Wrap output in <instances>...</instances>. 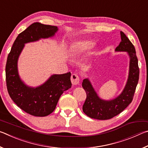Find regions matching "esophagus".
I'll list each match as a JSON object with an SVG mask.
<instances>
[{"mask_svg":"<svg viewBox=\"0 0 148 148\" xmlns=\"http://www.w3.org/2000/svg\"><path fill=\"white\" fill-rule=\"evenodd\" d=\"M71 82L73 85L79 84V77L76 74H72L71 76Z\"/></svg>","mask_w":148,"mask_h":148,"instance_id":"esophagus-1","label":"esophagus"}]
</instances>
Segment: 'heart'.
Returning a JSON list of instances; mask_svg holds the SVG:
<instances>
[{"instance_id": "heart-1", "label": "heart", "mask_w": 148, "mask_h": 148, "mask_svg": "<svg viewBox=\"0 0 148 148\" xmlns=\"http://www.w3.org/2000/svg\"><path fill=\"white\" fill-rule=\"evenodd\" d=\"M95 46V43L91 40H82L79 41L73 46V50L77 53H82L92 48Z\"/></svg>"}]
</instances>
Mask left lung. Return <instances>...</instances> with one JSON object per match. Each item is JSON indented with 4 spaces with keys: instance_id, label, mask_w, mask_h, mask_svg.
Masks as SVG:
<instances>
[{
    "instance_id": "1",
    "label": "left lung",
    "mask_w": 148,
    "mask_h": 148,
    "mask_svg": "<svg viewBox=\"0 0 148 148\" xmlns=\"http://www.w3.org/2000/svg\"><path fill=\"white\" fill-rule=\"evenodd\" d=\"M121 41L116 48V51H127L130 57L129 72L123 91L116 99L110 101L101 99L97 94L89 79H84L82 87L87 94L83 105V112L92 119H111L126 108L131 103L139 79V67L134 46L124 32H120Z\"/></svg>"
}]
</instances>
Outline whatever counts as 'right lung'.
Here are the masks:
<instances>
[{"mask_svg":"<svg viewBox=\"0 0 148 148\" xmlns=\"http://www.w3.org/2000/svg\"><path fill=\"white\" fill-rule=\"evenodd\" d=\"M57 31L56 26L32 23L19 34L7 58L6 81L8 94L17 106L32 116L44 117L54 111L61 95L72 86L71 73L53 74L41 86L31 87L20 78L17 60L25 44L52 37Z\"/></svg>","mask_w":148,"mask_h":148,"instance_id":"right-lung-1","label":"right lung"}]
</instances>
